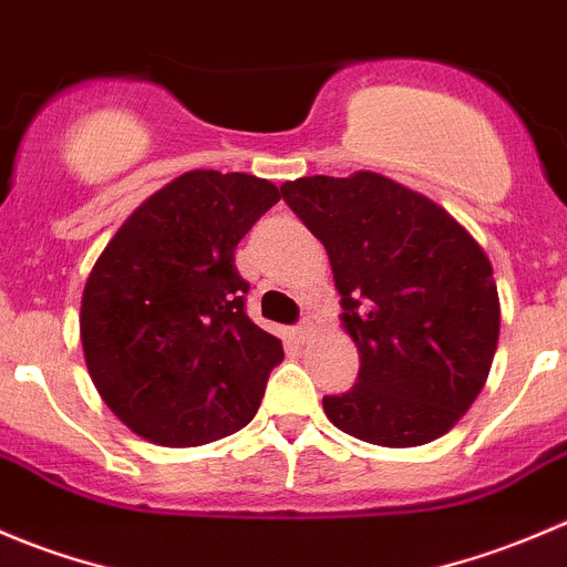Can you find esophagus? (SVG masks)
Listing matches in <instances>:
<instances>
[{"label":"esophagus","instance_id":"1","mask_svg":"<svg viewBox=\"0 0 567 567\" xmlns=\"http://www.w3.org/2000/svg\"><path fill=\"white\" fill-rule=\"evenodd\" d=\"M291 336H295V341H300V344H306V341L313 336V328H311V324H308V322H302V324H297L295 330H291Z\"/></svg>","mask_w":567,"mask_h":567}]
</instances>
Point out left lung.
I'll list each match as a JSON object with an SVG mask.
<instances>
[{
	"label": "left lung",
	"mask_w": 567,
	"mask_h": 567,
	"mask_svg": "<svg viewBox=\"0 0 567 567\" xmlns=\"http://www.w3.org/2000/svg\"><path fill=\"white\" fill-rule=\"evenodd\" d=\"M324 245L355 341L358 383L322 408L341 433L422 446L474 405L498 344V291L480 243L427 195L372 171L281 187Z\"/></svg>",
	"instance_id": "8db88e82"
}]
</instances>
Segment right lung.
Returning a JSON list of instances; mask_svg holds the SVG:
<instances>
[{
	"mask_svg": "<svg viewBox=\"0 0 567 567\" xmlns=\"http://www.w3.org/2000/svg\"><path fill=\"white\" fill-rule=\"evenodd\" d=\"M281 193L248 173L189 171L126 217L82 291L95 391L140 439L200 446L256 416L281 339L245 313L239 239Z\"/></svg>",
	"mask_w": 567,
	"mask_h": 567,
	"instance_id": "add662e5",
	"label": "right lung"
}]
</instances>
